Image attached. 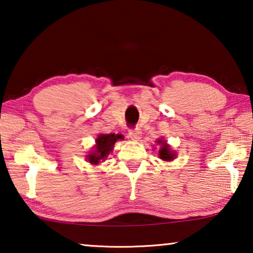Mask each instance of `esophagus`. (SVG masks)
I'll use <instances>...</instances> for the list:
<instances>
[{
	"mask_svg": "<svg viewBox=\"0 0 253 253\" xmlns=\"http://www.w3.org/2000/svg\"><path fill=\"white\" fill-rule=\"evenodd\" d=\"M129 137L132 140H139L141 137V132L138 129H131L129 131Z\"/></svg>",
	"mask_w": 253,
	"mask_h": 253,
	"instance_id": "34e87169",
	"label": "esophagus"
}]
</instances>
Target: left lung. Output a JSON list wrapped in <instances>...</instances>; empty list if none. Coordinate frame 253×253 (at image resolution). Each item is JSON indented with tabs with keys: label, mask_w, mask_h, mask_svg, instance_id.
Segmentation results:
<instances>
[{
	"label": "left lung",
	"mask_w": 253,
	"mask_h": 253,
	"mask_svg": "<svg viewBox=\"0 0 253 253\" xmlns=\"http://www.w3.org/2000/svg\"><path fill=\"white\" fill-rule=\"evenodd\" d=\"M158 144H161V148H160V151H159V157H160V159H162L164 161L174 160L176 154H175V152H172L170 150L169 145L166 143L165 140H161V139L158 140Z\"/></svg>",
	"instance_id": "obj_1"
}]
</instances>
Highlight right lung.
Here are the masks:
<instances>
[{
    "label": "right lung",
    "instance_id": "1",
    "mask_svg": "<svg viewBox=\"0 0 253 253\" xmlns=\"http://www.w3.org/2000/svg\"><path fill=\"white\" fill-rule=\"evenodd\" d=\"M124 137L122 134H115V133H105L99 134L95 139V146L94 150L91 151L86 159L89 164L92 165H99L101 161H105L107 157L113 151L114 145L117 140H122Z\"/></svg>",
    "mask_w": 253,
    "mask_h": 253
}]
</instances>
